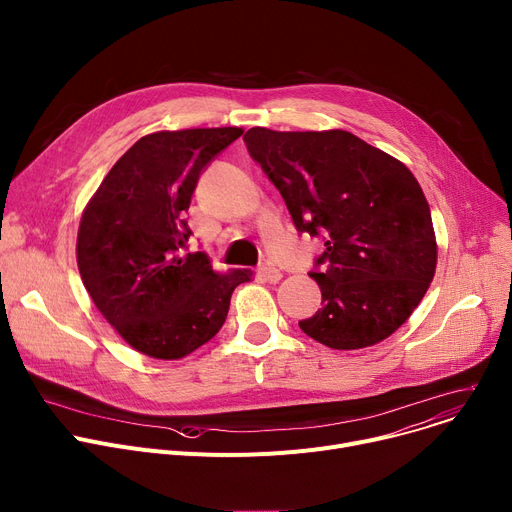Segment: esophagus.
<instances>
[{
	"label": "esophagus",
	"mask_w": 512,
	"mask_h": 512,
	"mask_svg": "<svg viewBox=\"0 0 512 512\" xmlns=\"http://www.w3.org/2000/svg\"><path fill=\"white\" fill-rule=\"evenodd\" d=\"M259 276L269 282V284H278L282 280V271L274 265H261L259 267Z\"/></svg>",
	"instance_id": "34e87169"
}]
</instances>
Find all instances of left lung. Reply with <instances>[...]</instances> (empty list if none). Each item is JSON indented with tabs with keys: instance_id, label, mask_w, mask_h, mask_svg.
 Listing matches in <instances>:
<instances>
[{
	"instance_id": "obj_1",
	"label": "left lung",
	"mask_w": 512,
	"mask_h": 512,
	"mask_svg": "<svg viewBox=\"0 0 512 512\" xmlns=\"http://www.w3.org/2000/svg\"><path fill=\"white\" fill-rule=\"evenodd\" d=\"M245 144L296 230L323 236L311 271L323 309L300 329L333 350L383 342L410 319L436 269L430 208L410 168L342 129L253 127Z\"/></svg>"
}]
</instances>
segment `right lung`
<instances>
[{"mask_svg":"<svg viewBox=\"0 0 512 512\" xmlns=\"http://www.w3.org/2000/svg\"><path fill=\"white\" fill-rule=\"evenodd\" d=\"M241 127L156 131L135 142L102 179L78 230L82 282L125 342L150 358L179 360L220 331L234 288L251 269L218 274L206 253H183L199 175Z\"/></svg>","mask_w":512,"mask_h":512,"instance_id":"right-lung-1","label":"right lung"}]
</instances>
